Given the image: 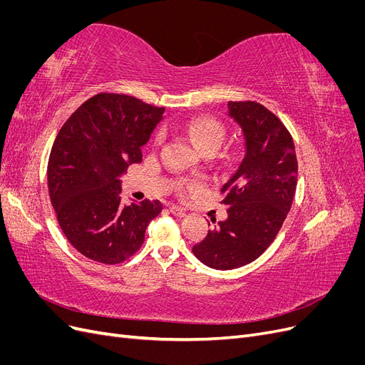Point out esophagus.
I'll return each mask as SVG.
<instances>
[{"mask_svg":"<svg viewBox=\"0 0 365 365\" xmlns=\"http://www.w3.org/2000/svg\"><path fill=\"white\" fill-rule=\"evenodd\" d=\"M169 210H170V213H172L173 216H176V217H184V216H185V210L181 208V207H178V205H172Z\"/></svg>","mask_w":365,"mask_h":365,"instance_id":"esophagus-1","label":"esophagus"}]
</instances>
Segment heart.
Returning a JSON list of instances; mask_svg holds the SVG:
<instances>
[{"label": "heart", "mask_w": 365, "mask_h": 365, "mask_svg": "<svg viewBox=\"0 0 365 365\" xmlns=\"http://www.w3.org/2000/svg\"><path fill=\"white\" fill-rule=\"evenodd\" d=\"M180 129L202 155H213L222 146L225 138V126L212 115H196L180 125ZM160 140L161 134H157L155 143H160Z\"/></svg>", "instance_id": "b5f03b06"}]
</instances>
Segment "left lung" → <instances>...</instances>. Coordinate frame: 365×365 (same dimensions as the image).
<instances>
[{"mask_svg":"<svg viewBox=\"0 0 365 365\" xmlns=\"http://www.w3.org/2000/svg\"><path fill=\"white\" fill-rule=\"evenodd\" d=\"M228 114L244 132V160L220 189L228 217L192 248L197 260L222 271L254 262L272 244L291 210L298 173L294 140L277 115L252 101L228 102Z\"/></svg>","mask_w":365,"mask_h":365,"instance_id":"1","label":"left lung"}]
</instances>
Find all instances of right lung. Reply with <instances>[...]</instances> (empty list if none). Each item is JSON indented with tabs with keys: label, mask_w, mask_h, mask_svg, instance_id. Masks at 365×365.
I'll return each instance as SVG.
<instances>
[{
	"label": "right lung",
	"mask_w": 365,
	"mask_h": 365,
	"mask_svg": "<svg viewBox=\"0 0 365 365\" xmlns=\"http://www.w3.org/2000/svg\"><path fill=\"white\" fill-rule=\"evenodd\" d=\"M164 108L126 94L101 93L70 115L53 143L48 193L70 244L105 264L125 262L141 248L145 231L163 204L121 202L120 176L143 160Z\"/></svg>",
	"instance_id": "right-lung-1"
}]
</instances>
